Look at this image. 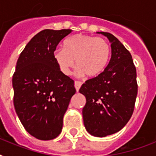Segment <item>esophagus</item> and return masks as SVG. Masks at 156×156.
I'll list each match as a JSON object with an SVG mask.
<instances>
[{"label":"esophagus","mask_w":156,"mask_h":156,"mask_svg":"<svg viewBox=\"0 0 156 156\" xmlns=\"http://www.w3.org/2000/svg\"><path fill=\"white\" fill-rule=\"evenodd\" d=\"M82 84H83V83H82V82H79V81H75V83H74V87H75V89L77 91H78V90H79V89H80Z\"/></svg>","instance_id":"esophagus-1"}]
</instances>
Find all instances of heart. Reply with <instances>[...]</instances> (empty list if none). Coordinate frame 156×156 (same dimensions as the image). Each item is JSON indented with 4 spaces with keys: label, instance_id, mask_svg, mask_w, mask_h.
I'll return each instance as SVG.
<instances>
[{
    "label": "heart",
    "instance_id": "b5f03b06",
    "mask_svg": "<svg viewBox=\"0 0 156 156\" xmlns=\"http://www.w3.org/2000/svg\"><path fill=\"white\" fill-rule=\"evenodd\" d=\"M111 48L106 40L92 35H78L64 42V48H56L53 57L61 73L69 75L75 65L78 75L95 78L108 64Z\"/></svg>",
    "mask_w": 156,
    "mask_h": 156
}]
</instances>
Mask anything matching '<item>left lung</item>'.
I'll use <instances>...</instances> for the list:
<instances>
[{"label":"left lung","mask_w":156,"mask_h":156,"mask_svg":"<svg viewBox=\"0 0 156 156\" xmlns=\"http://www.w3.org/2000/svg\"><path fill=\"white\" fill-rule=\"evenodd\" d=\"M111 43L112 56L101 74L86 81L79 92L85 95L84 126L95 137L118 132L129 121L138 94L137 73L130 52L113 35L97 32Z\"/></svg>","instance_id":"left-lung-1"}]
</instances>
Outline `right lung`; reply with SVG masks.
<instances>
[{"label":"right lung","instance_id":"right-lung-1","mask_svg":"<svg viewBox=\"0 0 156 156\" xmlns=\"http://www.w3.org/2000/svg\"><path fill=\"white\" fill-rule=\"evenodd\" d=\"M72 30H41L21 52L13 75V105L24 128L40 140L61 133L63 117L76 92L74 82L61 73L53 57Z\"/></svg>","mask_w":156,"mask_h":156}]
</instances>
